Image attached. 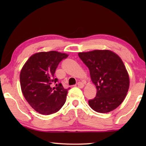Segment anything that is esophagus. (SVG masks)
I'll use <instances>...</instances> for the list:
<instances>
[{"label":"esophagus","instance_id":"1","mask_svg":"<svg viewBox=\"0 0 146 146\" xmlns=\"http://www.w3.org/2000/svg\"><path fill=\"white\" fill-rule=\"evenodd\" d=\"M77 86H78L79 88H82L84 87V84L82 82H78L77 83Z\"/></svg>","mask_w":146,"mask_h":146}]
</instances>
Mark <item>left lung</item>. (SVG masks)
<instances>
[{"label":"left lung","mask_w":146,"mask_h":146,"mask_svg":"<svg viewBox=\"0 0 146 146\" xmlns=\"http://www.w3.org/2000/svg\"><path fill=\"white\" fill-rule=\"evenodd\" d=\"M89 68L97 92L89 105L98 113H108L119 106L129 90V78L122 60L110 50H94L79 53Z\"/></svg>","instance_id":"1"}]
</instances>
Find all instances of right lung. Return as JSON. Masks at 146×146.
<instances>
[{
	"label": "right lung",
	"mask_w": 146,
	"mask_h": 146,
	"mask_svg": "<svg viewBox=\"0 0 146 146\" xmlns=\"http://www.w3.org/2000/svg\"><path fill=\"white\" fill-rule=\"evenodd\" d=\"M68 56L55 51L37 53L29 57L22 69V92L29 104L40 114L57 112L66 102L70 88H64L61 83L54 87L52 84L58 81L54 77L58 65Z\"/></svg>",
	"instance_id": "1"
}]
</instances>
